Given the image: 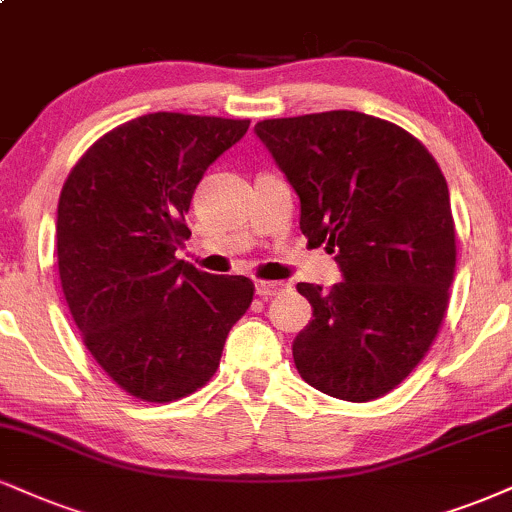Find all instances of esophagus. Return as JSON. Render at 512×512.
Instances as JSON below:
<instances>
[{
    "label": "esophagus",
    "mask_w": 512,
    "mask_h": 512,
    "mask_svg": "<svg viewBox=\"0 0 512 512\" xmlns=\"http://www.w3.org/2000/svg\"><path fill=\"white\" fill-rule=\"evenodd\" d=\"M286 283L283 281H257L255 283V293L260 295V298H272V295H279L286 291Z\"/></svg>",
    "instance_id": "obj_1"
}]
</instances>
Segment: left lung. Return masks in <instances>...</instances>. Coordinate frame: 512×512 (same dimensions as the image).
I'll list each match as a JSON object with an SVG mask.
<instances>
[{
	"mask_svg": "<svg viewBox=\"0 0 512 512\" xmlns=\"http://www.w3.org/2000/svg\"><path fill=\"white\" fill-rule=\"evenodd\" d=\"M257 138L300 197V231L334 252L343 281L298 283L312 322L293 360L317 391L367 403L420 365L439 334L455 272L451 195L436 159L377 116L267 119Z\"/></svg>",
	"mask_w": 512,
	"mask_h": 512,
	"instance_id": "1",
	"label": "left lung"
}]
</instances>
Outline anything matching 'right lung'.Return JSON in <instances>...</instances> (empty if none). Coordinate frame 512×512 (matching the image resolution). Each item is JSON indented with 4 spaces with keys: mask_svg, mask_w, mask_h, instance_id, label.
I'll use <instances>...</instances> for the list:
<instances>
[{
    "mask_svg": "<svg viewBox=\"0 0 512 512\" xmlns=\"http://www.w3.org/2000/svg\"><path fill=\"white\" fill-rule=\"evenodd\" d=\"M248 126L221 116H138L102 135L61 188L57 257L73 322L97 365L147 403L205 386L252 303L245 276L176 260L197 183Z\"/></svg>",
    "mask_w": 512,
    "mask_h": 512,
    "instance_id": "right-lung-1",
    "label": "right lung"
}]
</instances>
